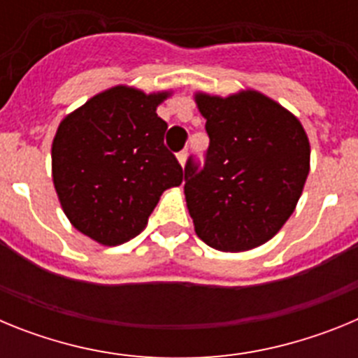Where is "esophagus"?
I'll list each match as a JSON object with an SVG mask.
<instances>
[{"label":"esophagus","mask_w":358,"mask_h":358,"mask_svg":"<svg viewBox=\"0 0 358 358\" xmlns=\"http://www.w3.org/2000/svg\"><path fill=\"white\" fill-rule=\"evenodd\" d=\"M186 159H188V150H181L179 154H177V161L181 163V166H185Z\"/></svg>","instance_id":"obj_1"}]
</instances>
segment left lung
Returning <instances> with one entry per match:
<instances>
[{
	"label": "left lung",
	"instance_id": "1",
	"mask_svg": "<svg viewBox=\"0 0 358 358\" xmlns=\"http://www.w3.org/2000/svg\"><path fill=\"white\" fill-rule=\"evenodd\" d=\"M206 118L204 166H185L195 233L210 248L240 252L268 242L289 220L310 172L301 122L258 91L222 98L195 93Z\"/></svg>",
	"mask_w": 358,
	"mask_h": 358
}]
</instances>
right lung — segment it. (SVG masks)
<instances>
[{
	"label": "right lung",
	"mask_w": 358,
	"mask_h": 358,
	"mask_svg": "<svg viewBox=\"0 0 358 358\" xmlns=\"http://www.w3.org/2000/svg\"><path fill=\"white\" fill-rule=\"evenodd\" d=\"M170 91L116 85L61 122L52 143L57 197L75 229L102 245L140 235L164 189L182 169L164 147L166 122L156 109Z\"/></svg>",
	"instance_id": "right-lung-1"
}]
</instances>
